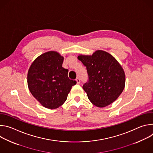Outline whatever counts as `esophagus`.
Wrapping results in <instances>:
<instances>
[{
  "label": "esophagus",
  "instance_id": "obj_1",
  "mask_svg": "<svg viewBox=\"0 0 153 153\" xmlns=\"http://www.w3.org/2000/svg\"><path fill=\"white\" fill-rule=\"evenodd\" d=\"M76 82H77V84H79V83H80V78H79V77H77L76 78Z\"/></svg>",
  "mask_w": 153,
  "mask_h": 153
}]
</instances>
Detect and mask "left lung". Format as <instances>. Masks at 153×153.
Listing matches in <instances>:
<instances>
[{"label":"left lung","instance_id":"8db88e82","mask_svg":"<svg viewBox=\"0 0 153 153\" xmlns=\"http://www.w3.org/2000/svg\"><path fill=\"white\" fill-rule=\"evenodd\" d=\"M77 58L86 67L88 80L82 87L91 103L102 108L114 102L125 83V73L115 58L102 50Z\"/></svg>","mask_w":153,"mask_h":153}]
</instances>
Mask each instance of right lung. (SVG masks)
Wrapping results in <instances>:
<instances>
[{
	"mask_svg": "<svg viewBox=\"0 0 153 153\" xmlns=\"http://www.w3.org/2000/svg\"><path fill=\"white\" fill-rule=\"evenodd\" d=\"M63 57L55 51L39 56L28 73V85L32 95L45 108L55 109L67 99L76 81L68 77V70L62 67Z\"/></svg>",
	"mask_w": 153,
	"mask_h": 153,
	"instance_id": "obj_1",
	"label": "right lung"
}]
</instances>
